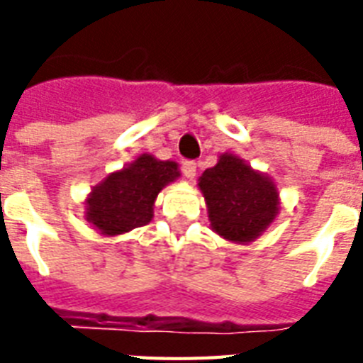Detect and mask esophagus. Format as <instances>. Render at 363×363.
<instances>
[{
  "label": "esophagus",
  "instance_id": "obj_1",
  "mask_svg": "<svg viewBox=\"0 0 363 363\" xmlns=\"http://www.w3.org/2000/svg\"><path fill=\"white\" fill-rule=\"evenodd\" d=\"M182 173H184V177H186V179H190V181H192L194 177H196V173H198V164H196L194 160H186V162H182Z\"/></svg>",
  "mask_w": 363,
  "mask_h": 363
}]
</instances>
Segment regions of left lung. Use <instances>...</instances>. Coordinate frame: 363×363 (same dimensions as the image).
I'll return each mask as SVG.
<instances>
[{
  "label": "left lung",
  "mask_w": 363,
  "mask_h": 363,
  "mask_svg": "<svg viewBox=\"0 0 363 363\" xmlns=\"http://www.w3.org/2000/svg\"><path fill=\"white\" fill-rule=\"evenodd\" d=\"M199 188L211 226L228 241H254L279 213L275 184L232 154H222L215 167L205 169Z\"/></svg>",
  "instance_id": "1"
}]
</instances>
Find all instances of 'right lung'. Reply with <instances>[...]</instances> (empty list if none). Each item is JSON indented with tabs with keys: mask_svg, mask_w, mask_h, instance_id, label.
<instances>
[{
	"mask_svg": "<svg viewBox=\"0 0 363 363\" xmlns=\"http://www.w3.org/2000/svg\"><path fill=\"white\" fill-rule=\"evenodd\" d=\"M179 175L175 162H162L143 154L94 188L86 199L88 222L104 235H118L145 226L152 220L158 192Z\"/></svg>",
	"mask_w": 363,
	"mask_h": 363,
	"instance_id": "obj_1",
	"label": "right lung"
}]
</instances>
